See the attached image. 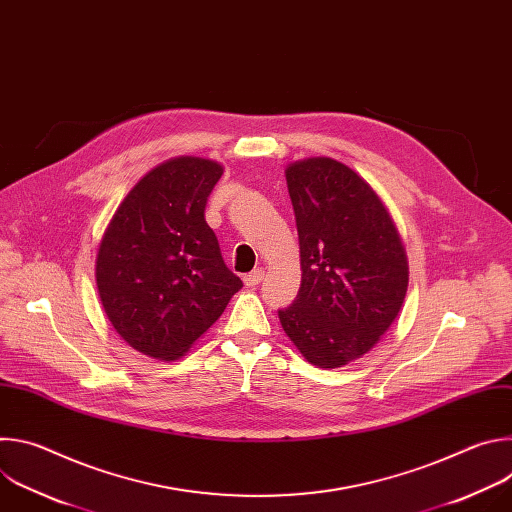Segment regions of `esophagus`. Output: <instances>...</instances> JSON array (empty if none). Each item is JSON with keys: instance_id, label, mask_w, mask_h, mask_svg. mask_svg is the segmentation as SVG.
I'll return each mask as SVG.
<instances>
[{"instance_id": "obj_1", "label": "esophagus", "mask_w": 512, "mask_h": 512, "mask_svg": "<svg viewBox=\"0 0 512 512\" xmlns=\"http://www.w3.org/2000/svg\"><path fill=\"white\" fill-rule=\"evenodd\" d=\"M263 277H265V271H263V269H255V271L247 273V275L243 277V281H245V285L255 287V285H259V283H261V279H263Z\"/></svg>"}]
</instances>
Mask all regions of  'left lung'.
I'll list each match as a JSON object with an SVG mask.
<instances>
[{"label": "left lung", "instance_id": "8db88e82", "mask_svg": "<svg viewBox=\"0 0 512 512\" xmlns=\"http://www.w3.org/2000/svg\"><path fill=\"white\" fill-rule=\"evenodd\" d=\"M302 285L279 322L304 358L338 369L367 354L403 308L409 263L393 218L371 188L332 158L289 164Z\"/></svg>", "mask_w": 512, "mask_h": 512}]
</instances>
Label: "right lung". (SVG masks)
Instances as JSON below:
<instances>
[{
  "label": "right lung",
  "instance_id": "1",
  "mask_svg": "<svg viewBox=\"0 0 512 512\" xmlns=\"http://www.w3.org/2000/svg\"><path fill=\"white\" fill-rule=\"evenodd\" d=\"M225 168L172 158L117 206L97 251V289L117 334L141 354L176 360L225 312L243 281L204 221Z\"/></svg>",
  "mask_w": 512,
  "mask_h": 512
}]
</instances>
